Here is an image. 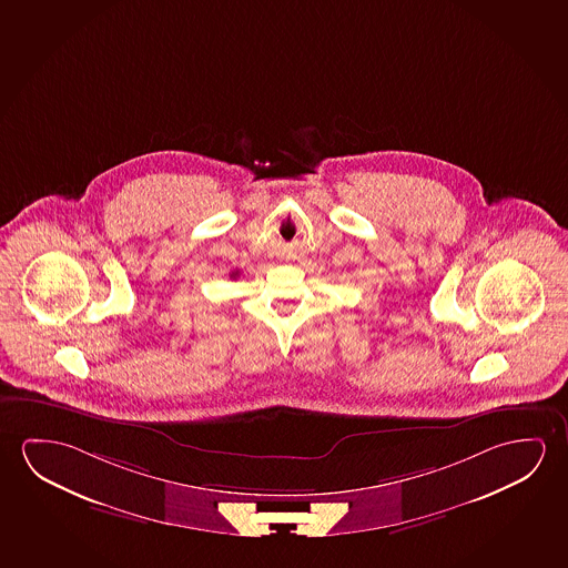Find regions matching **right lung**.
<instances>
[{"mask_svg":"<svg viewBox=\"0 0 568 568\" xmlns=\"http://www.w3.org/2000/svg\"><path fill=\"white\" fill-rule=\"evenodd\" d=\"M232 275H234V277H236V275H237V271H236V273H232Z\"/></svg>","mask_w":568,"mask_h":568,"instance_id":"add662e5","label":"right lung"}]
</instances>
